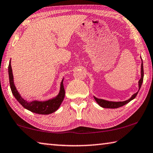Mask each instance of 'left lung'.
Wrapping results in <instances>:
<instances>
[{
    "instance_id": "obj_1",
    "label": "left lung",
    "mask_w": 153,
    "mask_h": 153,
    "mask_svg": "<svg viewBox=\"0 0 153 153\" xmlns=\"http://www.w3.org/2000/svg\"><path fill=\"white\" fill-rule=\"evenodd\" d=\"M141 58V56H140ZM142 63H141V70H140V74H141V77L140 79L138 81V91L140 90L142 83L143 82V78H144V70H143V60H142ZM138 91L136 92L134 94L132 95L130 99H128V100H126L124 101H108V100H102V99H99L97 98L95 96H93L94 97L95 100L96 102L97 103V104L100 106H101V108H110V109H115V108H118L120 107H122L123 105H126L128 103H129L130 101H131L132 100H133L134 99L136 95H137Z\"/></svg>"
}]
</instances>
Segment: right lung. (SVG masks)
<instances>
[{
	"instance_id": "add662e5",
	"label": "right lung",
	"mask_w": 153,
	"mask_h": 153,
	"mask_svg": "<svg viewBox=\"0 0 153 153\" xmlns=\"http://www.w3.org/2000/svg\"><path fill=\"white\" fill-rule=\"evenodd\" d=\"M10 60L9 64V82L10 87L13 95H14L16 100L18 101L21 105L24 108L27 110L30 111L35 114H42V115H48L52 114L55 112L58 109L60 108L62 102L65 96V91H64L63 81L64 79L62 80L60 82V91H59L58 94L56 97H53L46 101H38V100H33L31 101H28L25 100L21 97L20 93L16 88L14 83V78H13V71L11 64H10Z\"/></svg>"
}]
</instances>
